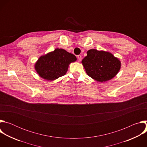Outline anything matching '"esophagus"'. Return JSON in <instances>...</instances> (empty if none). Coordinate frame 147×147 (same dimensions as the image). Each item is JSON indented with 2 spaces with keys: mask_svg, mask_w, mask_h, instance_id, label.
Wrapping results in <instances>:
<instances>
[{
  "mask_svg": "<svg viewBox=\"0 0 147 147\" xmlns=\"http://www.w3.org/2000/svg\"><path fill=\"white\" fill-rule=\"evenodd\" d=\"M77 58H78V61H81V59H82V57H81V55H78V56H77Z\"/></svg>",
  "mask_w": 147,
  "mask_h": 147,
  "instance_id": "obj_1",
  "label": "esophagus"
}]
</instances>
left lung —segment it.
Returning <instances> with one entry per match:
<instances>
[{"instance_id":"left-lung-1","label":"left lung","mask_w":147,"mask_h":147,"mask_svg":"<svg viewBox=\"0 0 147 147\" xmlns=\"http://www.w3.org/2000/svg\"><path fill=\"white\" fill-rule=\"evenodd\" d=\"M81 61L88 76L103 82L112 79L119 71L121 62L109 52L90 49Z\"/></svg>"}]
</instances>
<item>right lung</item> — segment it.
<instances>
[{
    "label": "right lung",
    "instance_id": "add662e5",
    "mask_svg": "<svg viewBox=\"0 0 147 147\" xmlns=\"http://www.w3.org/2000/svg\"><path fill=\"white\" fill-rule=\"evenodd\" d=\"M76 60L73 54L63 49L56 48L41 56L35 63V69L41 78L53 81L65 75L69 65Z\"/></svg>",
    "mask_w": 147,
    "mask_h": 147
}]
</instances>
